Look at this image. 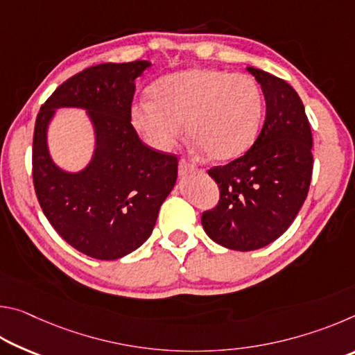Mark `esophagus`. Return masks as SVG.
Here are the masks:
<instances>
[{
  "label": "esophagus",
  "mask_w": 355,
  "mask_h": 355,
  "mask_svg": "<svg viewBox=\"0 0 355 355\" xmlns=\"http://www.w3.org/2000/svg\"><path fill=\"white\" fill-rule=\"evenodd\" d=\"M196 164L191 163L188 159H180V164H178V171H180V175H188L191 172H196Z\"/></svg>",
  "instance_id": "esophagus-1"
}]
</instances>
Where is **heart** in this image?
I'll return each instance as SVG.
<instances>
[{
	"label": "heart",
	"instance_id": "b5f03b06",
	"mask_svg": "<svg viewBox=\"0 0 355 355\" xmlns=\"http://www.w3.org/2000/svg\"><path fill=\"white\" fill-rule=\"evenodd\" d=\"M153 98L130 107L133 128L150 147L169 150L183 135L216 161L248 152L258 135L263 97L254 78L218 69H192L163 78Z\"/></svg>",
	"mask_w": 355,
	"mask_h": 355
}]
</instances>
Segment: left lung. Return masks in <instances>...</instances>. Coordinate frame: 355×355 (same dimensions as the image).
Returning <instances> with one entry per match:
<instances>
[{
    "label": "left lung",
    "instance_id": "1",
    "mask_svg": "<svg viewBox=\"0 0 355 355\" xmlns=\"http://www.w3.org/2000/svg\"><path fill=\"white\" fill-rule=\"evenodd\" d=\"M266 100L264 125L248 152L208 171L219 202L203 211L207 235L232 250L249 252L277 239L307 199L313 155L302 100L282 78L248 67Z\"/></svg>",
    "mask_w": 355,
    "mask_h": 355
}]
</instances>
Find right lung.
<instances>
[{
  "label": "right lung",
  "instance_id": "obj_1",
  "mask_svg": "<svg viewBox=\"0 0 355 355\" xmlns=\"http://www.w3.org/2000/svg\"><path fill=\"white\" fill-rule=\"evenodd\" d=\"M148 61L98 64L64 81L35 119L33 183L46 219L71 248L97 260H117L152 235L159 207L177 182L178 158L144 144L130 120L135 80ZM84 107L98 133L86 170L67 174L46 148L56 107Z\"/></svg>",
  "mask_w": 355,
  "mask_h": 355
}]
</instances>
